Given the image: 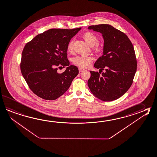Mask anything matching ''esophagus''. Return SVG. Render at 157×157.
I'll use <instances>...</instances> for the list:
<instances>
[{
	"label": "esophagus",
	"instance_id": "34e87169",
	"mask_svg": "<svg viewBox=\"0 0 157 157\" xmlns=\"http://www.w3.org/2000/svg\"><path fill=\"white\" fill-rule=\"evenodd\" d=\"M78 69H79V73H81V72H82L83 71H84V69H83V68H81V67H79L78 68Z\"/></svg>",
	"mask_w": 157,
	"mask_h": 157
}]
</instances>
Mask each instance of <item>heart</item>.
I'll use <instances>...</instances> for the list:
<instances>
[{"instance_id": "obj_1", "label": "heart", "mask_w": 157, "mask_h": 157, "mask_svg": "<svg viewBox=\"0 0 157 157\" xmlns=\"http://www.w3.org/2000/svg\"><path fill=\"white\" fill-rule=\"evenodd\" d=\"M84 39L86 42L90 45L93 46V48L96 51H99L101 50V47L99 45V39L93 32H88L85 33L83 36ZM74 40H71L67 45V51L71 52L73 48ZM93 58L90 56L77 55L72 59V63L75 65L82 67H87L90 65Z\"/></svg>"}]
</instances>
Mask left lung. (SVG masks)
<instances>
[{"label":"left lung","instance_id":"8db88e82","mask_svg":"<svg viewBox=\"0 0 157 157\" xmlns=\"http://www.w3.org/2000/svg\"><path fill=\"white\" fill-rule=\"evenodd\" d=\"M88 29L102 34L104 47L103 55L94 65L99 72L90 71L88 86L93 95L102 101L118 99L130 88L136 71L134 46L126 34L109 25L90 26Z\"/></svg>","mask_w":157,"mask_h":157}]
</instances>
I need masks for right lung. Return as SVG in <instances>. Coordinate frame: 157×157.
I'll use <instances>...</instances> for the list:
<instances>
[{
  "instance_id": "obj_1",
  "label": "right lung",
  "mask_w": 157,
  "mask_h": 157,
  "mask_svg": "<svg viewBox=\"0 0 157 157\" xmlns=\"http://www.w3.org/2000/svg\"><path fill=\"white\" fill-rule=\"evenodd\" d=\"M80 29H50L37 35L25 46L21 71L36 95L46 100H54L69 89L79 71L75 66H69L67 45ZM61 66L68 67L59 74L57 69Z\"/></svg>"
}]
</instances>
